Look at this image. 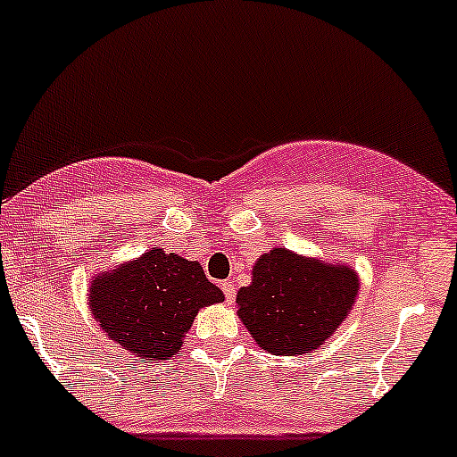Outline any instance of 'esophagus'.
Masks as SVG:
<instances>
[{"mask_svg": "<svg viewBox=\"0 0 457 457\" xmlns=\"http://www.w3.org/2000/svg\"><path fill=\"white\" fill-rule=\"evenodd\" d=\"M220 288H223L228 303H234V297H237V288H234V284L229 282V279H225V282L220 284Z\"/></svg>", "mask_w": 457, "mask_h": 457, "instance_id": "34e87169", "label": "esophagus"}]
</instances>
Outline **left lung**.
Segmentation results:
<instances>
[{
	"label": "left lung",
	"mask_w": 457,
	"mask_h": 457,
	"mask_svg": "<svg viewBox=\"0 0 457 457\" xmlns=\"http://www.w3.org/2000/svg\"><path fill=\"white\" fill-rule=\"evenodd\" d=\"M358 290L349 264L275 247L255 260L252 284L237 293L238 319L269 353H312L347 320Z\"/></svg>",
	"instance_id": "left-lung-1"
}]
</instances>
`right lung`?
Here are the masks:
<instances>
[{
	"label": "right lung",
	"instance_id": "right-lung-1",
	"mask_svg": "<svg viewBox=\"0 0 457 457\" xmlns=\"http://www.w3.org/2000/svg\"><path fill=\"white\" fill-rule=\"evenodd\" d=\"M223 299L202 264L162 247L102 270L88 286L90 314L104 334L145 360H171L199 310Z\"/></svg>",
	"mask_w": 457,
	"mask_h": 457
}]
</instances>
